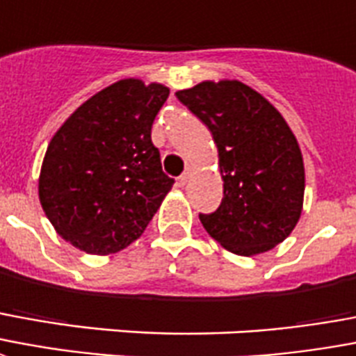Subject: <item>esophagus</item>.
I'll use <instances>...</instances> for the list:
<instances>
[{
    "label": "esophagus",
    "instance_id": "obj_1",
    "mask_svg": "<svg viewBox=\"0 0 356 356\" xmlns=\"http://www.w3.org/2000/svg\"><path fill=\"white\" fill-rule=\"evenodd\" d=\"M191 177H192V168H186L185 173H183V175L179 177V183H181V185H186V183L191 181Z\"/></svg>",
    "mask_w": 356,
    "mask_h": 356
}]
</instances>
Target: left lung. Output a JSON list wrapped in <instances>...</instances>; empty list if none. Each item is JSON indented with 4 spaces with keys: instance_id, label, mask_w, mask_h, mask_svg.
<instances>
[{
    "instance_id": "1",
    "label": "left lung",
    "mask_w": 356,
    "mask_h": 356,
    "mask_svg": "<svg viewBox=\"0 0 356 356\" xmlns=\"http://www.w3.org/2000/svg\"><path fill=\"white\" fill-rule=\"evenodd\" d=\"M211 131L222 202L202 225L226 251L254 257L285 241L304 207V158L283 115L239 81H204L175 92Z\"/></svg>"
}]
</instances>
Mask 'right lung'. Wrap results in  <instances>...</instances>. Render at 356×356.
I'll use <instances>...</instances> for the list:
<instances>
[{"instance_id": "add662e5", "label": "right lung", "mask_w": 356, "mask_h": 356, "mask_svg": "<svg viewBox=\"0 0 356 356\" xmlns=\"http://www.w3.org/2000/svg\"><path fill=\"white\" fill-rule=\"evenodd\" d=\"M170 88L122 79L88 97L58 128L39 173V202L58 236L113 254L141 236L173 186L151 128Z\"/></svg>"}]
</instances>
